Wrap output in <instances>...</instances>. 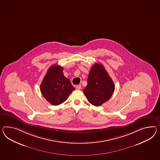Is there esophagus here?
<instances>
[{
  "instance_id": "obj_1",
  "label": "esophagus",
  "mask_w": 160,
  "mask_h": 160,
  "mask_svg": "<svg viewBox=\"0 0 160 160\" xmlns=\"http://www.w3.org/2000/svg\"><path fill=\"white\" fill-rule=\"evenodd\" d=\"M76 89H81V85H78L76 86Z\"/></svg>"
}]
</instances>
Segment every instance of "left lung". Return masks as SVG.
Wrapping results in <instances>:
<instances>
[{
    "label": "left lung",
    "instance_id": "obj_1",
    "mask_svg": "<svg viewBox=\"0 0 160 160\" xmlns=\"http://www.w3.org/2000/svg\"><path fill=\"white\" fill-rule=\"evenodd\" d=\"M115 89L112 80L101 64L95 63L91 68L88 84L83 90L88 102L100 106L111 98Z\"/></svg>",
    "mask_w": 160,
    "mask_h": 160
}]
</instances>
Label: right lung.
Wrapping results in <instances>:
<instances>
[{
  "label": "right lung",
  "mask_w": 160,
  "mask_h": 160,
  "mask_svg": "<svg viewBox=\"0 0 160 160\" xmlns=\"http://www.w3.org/2000/svg\"><path fill=\"white\" fill-rule=\"evenodd\" d=\"M62 70V67L56 64L50 67L40 86L43 97L54 106L64 102L75 90L70 79L64 77Z\"/></svg>",
  "instance_id": "add662e5"
}]
</instances>
